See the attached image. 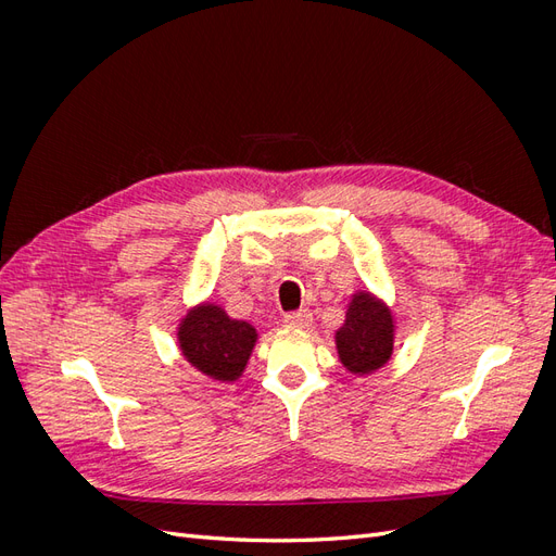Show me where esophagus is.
<instances>
[{
	"label": "esophagus",
	"instance_id": "34e87169",
	"mask_svg": "<svg viewBox=\"0 0 556 556\" xmlns=\"http://www.w3.org/2000/svg\"><path fill=\"white\" fill-rule=\"evenodd\" d=\"M282 323L288 325V327H292V329H308L311 323H313V317H311L308 311H296V313L285 315Z\"/></svg>",
	"mask_w": 556,
	"mask_h": 556
}]
</instances>
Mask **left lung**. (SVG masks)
<instances>
[{
    "instance_id": "left-lung-1",
    "label": "left lung",
    "mask_w": 556,
    "mask_h": 556,
    "mask_svg": "<svg viewBox=\"0 0 556 556\" xmlns=\"http://www.w3.org/2000/svg\"><path fill=\"white\" fill-rule=\"evenodd\" d=\"M396 313L371 290L350 296L345 323L336 329L333 343L339 362L352 376H371L392 359L396 339Z\"/></svg>"
}]
</instances>
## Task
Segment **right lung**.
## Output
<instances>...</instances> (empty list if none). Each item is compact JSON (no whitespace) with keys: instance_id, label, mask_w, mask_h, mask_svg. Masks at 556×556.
Segmentation results:
<instances>
[{"instance_id":"1","label":"right lung","mask_w":556,"mask_h":556,"mask_svg":"<svg viewBox=\"0 0 556 556\" xmlns=\"http://www.w3.org/2000/svg\"><path fill=\"white\" fill-rule=\"evenodd\" d=\"M260 341L257 329L233 319L213 301H199L180 315L176 343L194 371L215 382H237Z\"/></svg>"}]
</instances>
